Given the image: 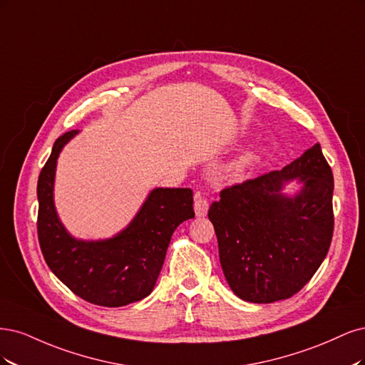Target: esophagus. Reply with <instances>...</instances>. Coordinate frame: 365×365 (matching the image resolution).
Returning a JSON list of instances; mask_svg holds the SVG:
<instances>
[{
	"label": "esophagus",
	"mask_w": 365,
	"mask_h": 365,
	"mask_svg": "<svg viewBox=\"0 0 365 365\" xmlns=\"http://www.w3.org/2000/svg\"><path fill=\"white\" fill-rule=\"evenodd\" d=\"M207 209H209V202L207 198L197 191L195 192V200H194V210H195V215L197 217H205L207 214Z\"/></svg>",
	"instance_id": "1"
}]
</instances>
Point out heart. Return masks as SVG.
<instances>
[{
    "instance_id": "b5f03b06",
    "label": "heart",
    "mask_w": 365,
    "mask_h": 365,
    "mask_svg": "<svg viewBox=\"0 0 365 365\" xmlns=\"http://www.w3.org/2000/svg\"><path fill=\"white\" fill-rule=\"evenodd\" d=\"M256 160H257V151L255 148H247L230 163L227 171L232 178L240 179L245 174L247 170H250L255 165Z\"/></svg>"
}]
</instances>
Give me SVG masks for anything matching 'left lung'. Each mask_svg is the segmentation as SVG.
<instances>
[{"label":"left lung","instance_id":"1","mask_svg":"<svg viewBox=\"0 0 365 365\" xmlns=\"http://www.w3.org/2000/svg\"><path fill=\"white\" fill-rule=\"evenodd\" d=\"M304 185L294 197L285 181ZM334 175L320 144L280 171L225 187L209 207L222 273L245 302L292 297L324 261L334 233Z\"/></svg>","mask_w":365,"mask_h":365}]
</instances>
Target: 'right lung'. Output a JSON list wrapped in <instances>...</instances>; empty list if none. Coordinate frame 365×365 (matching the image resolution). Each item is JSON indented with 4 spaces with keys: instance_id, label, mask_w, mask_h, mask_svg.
<instances>
[{
    "instance_id": "add662e5",
    "label": "right lung",
    "mask_w": 365,
    "mask_h": 365,
    "mask_svg": "<svg viewBox=\"0 0 365 365\" xmlns=\"http://www.w3.org/2000/svg\"><path fill=\"white\" fill-rule=\"evenodd\" d=\"M77 135L58 138L38 180V238L46 265L76 296L118 308L153 291L174 230L194 218L190 187H156L123 232L103 241H81L66 232L56 214L53 185L62 147Z\"/></svg>"
}]
</instances>
